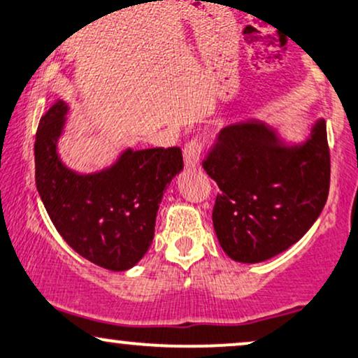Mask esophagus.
<instances>
[{
	"instance_id": "34e87169",
	"label": "esophagus",
	"mask_w": 358,
	"mask_h": 358,
	"mask_svg": "<svg viewBox=\"0 0 358 358\" xmlns=\"http://www.w3.org/2000/svg\"><path fill=\"white\" fill-rule=\"evenodd\" d=\"M202 151H204V141L201 138L191 139L184 145V162H186L187 169H194L199 166Z\"/></svg>"
}]
</instances>
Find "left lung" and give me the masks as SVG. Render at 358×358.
I'll return each instance as SVG.
<instances>
[{
    "mask_svg": "<svg viewBox=\"0 0 358 358\" xmlns=\"http://www.w3.org/2000/svg\"><path fill=\"white\" fill-rule=\"evenodd\" d=\"M202 167L220 191L213 222L224 252L237 262H262L301 239L327 202L325 121L301 145L282 144L266 122H236L219 132Z\"/></svg>",
    "mask_w": 358,
    "mask_h": 358,
    "instance_id": "8db88e82",
    "label": "left lung"
}]
</instances>
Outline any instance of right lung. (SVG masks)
Segmentation results:
<instances>
[{"instance_id":"1","label":"right lung","mask_w":358,"mask_h":358,"mask_svg":"<svg viewBox=\"0 0 358 358\" xmlns=\"http://www.w3.org/2000/svg\"><path fill=\"white\" fill-rule=\"evenodd\" d=\"M68 106L56 101L39 119L34 141L36 187L61 237L79 255L126 271L148 252L167 184L184 167L182 151L152 148L126 151L111 169L79 176L56 152Z\"/></svg>"}]
</instances>
